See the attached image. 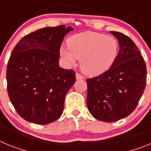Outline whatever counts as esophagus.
Returning <instances> with one entry per match:
<instances>
[{
	"label": "esophagus",
	"instance_id": "34e87169",
	"mask_svg": "<svg viewBox=\"0 0 151 151\" xmlns=\"http://www.w3.org/2000/svg\"><path fill=\"white\" fill-rule=\"evenodd\" d=\"M76 78L77 80H82L83 79L84 77L82 76V75L79 74V73H76Z\"/></svg>",
	"mask_w": 151,
	"mask_h": 151
}]
</instances>
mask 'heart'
<instances>
[{"mask_svg": "<svg viewBox=\"0 0 151 151\" xmlns=\"http://www.w3.org/2000/svg\"><path fill=\"white\" fill-rule=\"evenodd\" d=\"M67 47H62L60 56L68 66L80 60L81 70L88 76L94 77L106 73L115 63L119 53L117 40L102 33L85 32L69 37Z\"/></svg>", "mask_w": 151, "mask_h": 151, "instance_id": "heart-1", "label": "heart"}]
</instances>
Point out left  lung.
Returning a JSON list of instances; mask_svg holds the SVG:
<instances>
[{"label":"left lung","instance_id":"obj_1","mask_svg":"<svg viewBox=\"0 0 151 151\" xmlns=\"http://www.w3.org/2000/svg\"><path fill=\"white\" fill-rule=\"evenodd\" d=\"M118 39L119 50L106 73L86 80L87 106L100 121L112 122L132 113L145 91L147 68L138 47L128 36L110 32Z\"/></svg>","mask_w":151,"mask_h":151}]
</instances>
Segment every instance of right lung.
<instances>
[{
	"instance_id": "obj_1",
	"label": "right lung",
	"mask_w": 151,
	"mask_h": 151,
	"mask_svg": "<svg viewBox=\"0 0 151 151\" xmlns=\"http://www.w3.org/2000/svg\"><path fill=\"white\" fill-rule=\"evenodd\" d=\"M73 30L63 25L38 29L24 36L12 51L6 67L8 95L25 120L45 125L62 115L76 73L60 67V48Z\"/></svg>"
}]
</instances>
